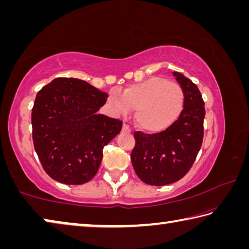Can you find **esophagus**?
I'll list each match as a JSON object with an SVG mask.
<instances>
[{
  "label": "esophagus",
  "mask_w": 249,
  "mask_h": 249,
  "mask_svg": "<svg viewBox=\"0 0 249 249\" xmlns=\"http://www.w3.org/2000/svg\"><path fill=\"white\" fill-rule=\"evenodd\" d=\"M122 130H123V132H126V133H129V132H130V128L128 127L127 125L124 124L123 127H122Z\"/></svg>",
  "instance_id": "esophagus-1"
}]
</instances>
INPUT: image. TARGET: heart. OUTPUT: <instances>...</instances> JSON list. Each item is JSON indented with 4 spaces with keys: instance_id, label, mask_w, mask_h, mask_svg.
I'll use <instances>...</instances> for the list:
<instances>
[{
    "instance_id": "b5f03b06",
    "label": "heart",
    "mask_w": 249,
    "mask_h": 249,
    "mask_svg": "<svg viewBox=\"0 0 249 249\" xmlns=\"http://www.w3.org/2000/svg\"><path fill=\"white\" fill-rule=\"evenodd\" d=\"M183 101V91L179 84L153 77L128 87L123 95L111 91L107 107L115 115H127L136 109V125L144 132L155 134L175 123L182 112Z\"/></svg>"
}]
</instances>
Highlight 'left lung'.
<instances>
[{
	"label": "left lung",
	"mask_w": 249,
	"mask_h": 249,
	"mask_svg": "<svg viewBox=\"0 0 249 249\" xmlns=\"http://www.w3.org/2000/svg\"><path fill=\"white\" fill-rule=\"evenodd\" d=\"M183 91V109L179 119L157 134L135 132L130 155L134 170L150 185L174 183L190 170L203 141L204 102L199 89L180 72H172Z\"/></svg>",
	"instance_id": "8db88e82"
}]
</instances>
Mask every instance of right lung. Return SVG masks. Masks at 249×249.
Returning <instances> with one entry per match:
<instances>
[{
    "mask_svg": "<svg viewBox=\"0 0 249 249\" xmlns=\"http://www.w3.org/2000/svg\"><path fill=\"white\" fill-rule=\"evenodd\" d=\"M107 94L74 78H57L36 95L33 142L47 175L65 184H83L99 170L103 147L122 122L98 114Z\"/></svg>",
    "mask_w": 249,
    "mask_h": 249,
    "instance_id": "obj_1",
    "label": "right lung"
}]
</instances>
